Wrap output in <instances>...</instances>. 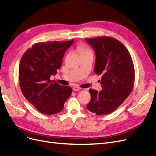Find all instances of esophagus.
Returning <instances> with one entry per match:
<instances>
[{
    "label": "esophagus",
    "mask_w": 156,
    "mask_h": 156,
    "mask_svg": "<svg viewBox=\"0 0 156 156\" xmlns=\"http://www.w3.org/2000/svg\"><path fill=\"white\" fill-rule=\"evenodd\" d=\"M81 88H80L79 87H78V86H75V87H73V90L74 91H79V90H81Z\"/></svg>",
    "instance_id": "34e87169"
}]
</instances>
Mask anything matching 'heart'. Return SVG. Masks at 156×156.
Wrapping results in <instances>:
<instances>
[{"mask_svg":"<svg viewBox=\"0 0 156 156\" xmlns=\"http://www.w3.org/2000/svg\"><path fill=\"white\" fill-rule=\"evenodd\" d=\"M78 51L81 55L87 54H93L92 51L85 44H81L78 46Z\"/></svg>","mask_w":156,"mask_h":156,"instance_id":"heart-1","label":"heart"}]
</instances>
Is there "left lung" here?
<instances>
[{
	"label": "left lung",
	"instance_id": "1",
	"mask_svg": "<svg viewBox=\"0 0 156 156\" xmlns=\"http://www.w3.org/2000/svg\"><path fill=\"white\" fill-rule=\"evenodd\" d=\"M96 53L94 73L101 75L103 90L90 88L91 100L87 109L98 116L110 114L119 107L133 90L135 68L124 45L109 36L85 38Z\"/></svg>",
	"mask_w": 156,
	"mask_h": 156
}]
</instances>
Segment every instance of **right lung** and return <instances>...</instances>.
Here are the masks:
<instances>
[{
    "label": "right lung",
    "mask_w": 156,
    "mask_h": 156,
    "mask_svg": "<svg viewBox=\"0 0 156 156\" xmlns=\"http://www.w3.org/2000/svg\"><path fill=\"white\" fill-rule=\"evenodd\" d=\"M73 43L52 41L32 45L23 55L19 67V82L23 96L36 109L45 115L62 111L72 93L70 87L62 86L51 75L57 73L64 55Z\"/></svg>",
    "instance_id": "add662e5"
}]
</instances>
